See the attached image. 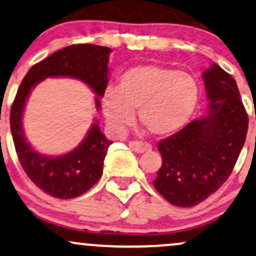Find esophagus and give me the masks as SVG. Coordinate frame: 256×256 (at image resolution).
Wrapping results in <instances>:
<instances>
[{"label":"esophagus","mask_w":256,"mask_h":256,"mask_svg":"<svg viewBox=\"0 0 256 256\" xmlns=\"http://www.w3.org/2000/svg\"><path fill=\"white\" fill-rule=\"evenodd\" d=\"M128 146L136 153H144V152H150L152 150V146L150 143H144L141 141H131L128 143Z\"/></svg>","instance_id":"1"}]
</instances>
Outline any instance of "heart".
Here are the masks:
<instances>
[{"instance_id": "1", "label": "heart", "mask_w": 256, "mask_h": 256, "mask_svg": "<svg viewBox=\"0 0 256 256\" xmlns=\"http://www.w3.org/2000/svg\"><path fill=\"white\" fill-rule=\"evenodd\" d=\"M199 100V87L190 75L178 69L147 64L122 72L118 88L108 87L102 97L106 122L122 131L138 120L156 137L169 136L190 122Z\"/></svg>"}]
</instances>
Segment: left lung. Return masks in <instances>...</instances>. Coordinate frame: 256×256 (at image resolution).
Wrapping results in <instances>:
<instances>
[{
  "label": "left lung",
  "instance_id": "left-lung-1",
  "mask_svg": "<svg viewBox=\"0 0 256 256\" xmlns=\"http://www.w3.org/2000/svg\"><path fill=\"white\" fill-rule=\"evenodd\" d=\"M203 78L206 116L158 143L162 164L153 184L176 206H194L222 186L248 132V114L234 78L218 64L206 69Z\"/></svg>",
  "mask_w": 256,
  "mask_h": 256
}]
</instances>
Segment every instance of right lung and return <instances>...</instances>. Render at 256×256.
Wrapping results in <instances>:
<instances>
[{
    "label": "right lung",
    "instance_id": "1",
    "mask_svg": "<svg viewBox=\"0 0 256 256\" xmlns=\"http://www.w3.org/2000/svg\"><path fill=\"white\" fill-rule=\"evenodd\" d=\"M112 50L97 44H78L57 50L28 72L10 108V131L16 156L25 174L47 194L72 199L84 194L100 178L103 162L112 141L106 138L97 122L75 150L60 156L36 152L23 130V113L32 90L46 78H74L96 94V108L108 85V62Z\"/></svg>",
    "mask_w": 256,
    "mask_h": 256
}]
</instances>
